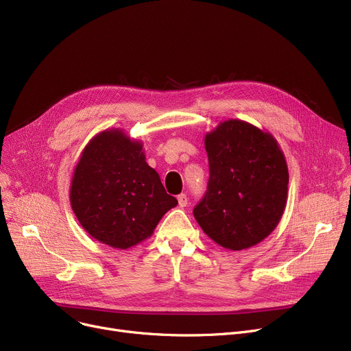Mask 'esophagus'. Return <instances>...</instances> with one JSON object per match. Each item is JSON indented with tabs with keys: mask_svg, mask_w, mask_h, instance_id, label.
<instances>
[{
	"mask_svg": "<svg viewBox=\"0 0 351 351\" xmlns=\"http://www.w3.org/2000/svg\"><path fill=\"white\" fill-rule=\"evenodd\" d=\"M178 202H179V206H180V208L188 206V196H186L185 193H180V195L178 196Z\"/></svg>",
	"mask_w": 351,
	"mask_h": 351,
	"instance_id": "1",
	"label": "esophagus"
}]
</instances>
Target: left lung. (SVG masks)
<instances>
[{
	"label": "left lung",
	"mask_w": 351,
	"mask_h": 351,
	"mask_svg": "<svg viewBox=\"0 0 351 351\" xmlns=\"http://www.w3.org/2000/svg\"><path fill=\"white\" fill-rule=\"evenodd\" d=\"M209 182L193 216L212 241L230 250L261 243L279 225L289 171L269 132L245 121L220 122L206 134Z\"/></svg>",
	"instance_id": "left-lung-1"
}]
</instances>
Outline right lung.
Wrapping results in <instances>:
<instances>
[{"instance_id":"obj_1","label":"right lung","mask_w":351,"mask_h":351,"mask_svg":"<svg viewBox=\"0 0 351 351\" xmlns=\"http://www.w3.org/2000/svg\"><path fill=\"white\" fill-rule=\"evenodd\" d=\"M142 147L123 131L108 129L89 141L73 171L72 210L92 237L110 247L141 243L178 205L146 163Z\"/></svg>"}]
</instances>
